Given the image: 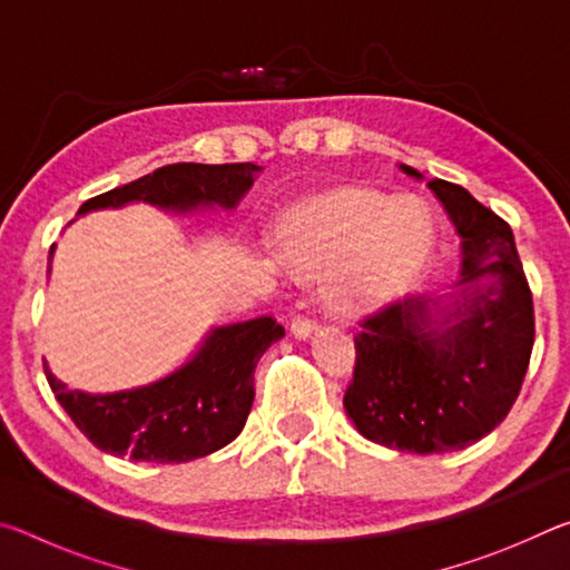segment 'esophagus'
<instances>
[{"label":"esophagus","instance_id":"34e87169","mask_svg":"<svg viewBox=\"0 0 570 570\" xmlns=\"http://www.w3.org/2000/svg\"><path fill=\"white\" fill-rule=\"evenodd\" d=\"M316 330V324L312 320H306V316H294L292 320V334L296 340H306L308 334Z\"/></svg>","mask_w":570,"mask_h":570}]
</instances>
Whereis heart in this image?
<instances>
[{
  "label": "heart",
  "instance_id": "heart-1",
  "mask_svg": "<svg viewBox=\"0 0 570 570\" xmlns=\"http://www.w3.org/2000/svg\"><path fill=\"white\" fill-rule=\"evenodd\" d=\"M274 238L298 276L324 278L332 312L360 316L410 292L435 250V220L414 196L340 186L288 208Z\"/></svg>",
  "mask_w": 570,
  "mask_h": 570
}]
</instances>
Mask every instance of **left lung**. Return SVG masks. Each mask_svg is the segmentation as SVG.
Here are the masks:
<instances>
[{"mask_svg": "<svg viewBox=\"0 0 570 570\" xmlns=\"http://www.w3.org/2000/svg\"><path fill=\"white\" fill-rule=\"evenodd\" d=\"M428 188L460 236L458 288L442 298L404 296L366 316L344 394L366 440L417 455L462 450L493 432L518 400L535 342L513 230L455 183L435 178Z\"/></svg>", "mask_w": 570, "mask_h": 570, "instance_id": "8db88e82", "label": "left lung"}]
</instances>
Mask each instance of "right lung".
Masks as SVG:
<instances>
[{
    "label": "right lung",
    "mask_w": 570,
    "mask_h": 570,
    "mask_svg": "<svg viewBox=\"0 0 570 570\" xmlns=\"http://www.w3.org/2000/svg\"><path fill=\"white\" fill-rule=\"evenodd\" d=\"M258 170L254 163H173L85 200L77 216L122 208L132 200L178 214L214 206L234 208L254 186ZM282 336L284 326L272 316L218 326L168 377L110 394L67 390L47 362L45 374L57 402L98 450L138 462H188L238 438L254 404L256 364Z\"/></svg>",
    "instance_id": "add662e5"
}]
</instances>
